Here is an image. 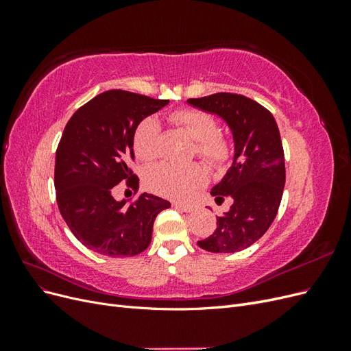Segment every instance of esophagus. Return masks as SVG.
<instances>
[{"instance_id": "34e87169", "label": "esophagus", "mask_w": 351, "mask_h": 351, "mask_svg": "<svg viewBox=\"0 0 351 351\" xmlns=\"http://www.w3.org/2000/svg\"><path fill=\"white\" fill-rule=\"evenodd\" d=\"M174 208H177L178 210H183V212H193L195 206L193 205H189V204H182V202H174Z\"/></svg>"}]
</instances>
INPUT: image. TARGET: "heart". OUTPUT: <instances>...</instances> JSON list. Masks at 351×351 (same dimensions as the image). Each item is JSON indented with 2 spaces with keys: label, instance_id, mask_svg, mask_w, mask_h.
Wrapping results in <instances>:
<instances>
[{
  "label": "heart",
  "instance_id": "obj_1",
  "mask_svg": "<svg viewBox=\"0 0 351 351\" xmlns=\"http://www.w3.org/2000/svg\"><path fill=\"white\" fill-rule=\"evenodd\" d=\"M168 120L178 130L195 141V154L214 169L224 168L232 158V143L219 133V123L210 114L195 108H178L169 112ZM161 124L155 117H145L136 125L133 147L136 155L145 162H154L161 155ZM206 182V173L200 165L177 167L161 164L146 176V184L152 192L184 199Z\"/></svg>",
  "mask_w": 351,
  "mask_h": 351
}]
</instances>
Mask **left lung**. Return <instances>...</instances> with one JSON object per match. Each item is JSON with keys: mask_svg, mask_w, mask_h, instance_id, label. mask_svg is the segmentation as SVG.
<instances>
[{"mask_svg": "<svg viewBox=\"0 0 351 351\" xmlns=\"http://www.w3.org/2000/svg\"><path fill=\"white\" fill-rule=\"evenodd\" d=\"M190 105L224 119L234 137V161L210 195L232 205L217 217V228L199 247L234 253L258 241L277 217L285 184L284 149L274 115L261 104L237 93L219 92L187 99Z\"/></svg>", "mask_w": 351, "mask_h": 351, "instance_id": "obj_1", "label": "left lung"}]
</instances>
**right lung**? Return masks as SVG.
I'll return each instance as SVG.
<instances>
[{
	"label": "right lung",
	"instance_id": "1",
	"mask_svg": "<svg viewBox=\"0 0 351 351\" xmlns=\"http://www.w3.org/2000/svg\"><path fill=\"white\" fill-rule=\"evenodd\" d=\"M168 99H154L121 89L107 90L71 115L56 154L57 204L83 246L110 258L142 253L152 239L154 221L171 206L168 200L141 193L132 204L112 197V189L125 182L134 192L133 133L145 117Z\"/></svg>",
	"mask_w": 351,
	"mask_h": 351
}]
</instances>
